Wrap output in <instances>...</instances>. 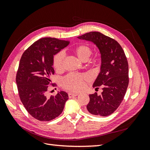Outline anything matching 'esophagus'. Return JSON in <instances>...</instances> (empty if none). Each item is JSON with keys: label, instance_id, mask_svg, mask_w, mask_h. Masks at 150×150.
Here are the masks:
<instances>
[{"label": "esophagus", "instance_id": "34e87169", "mask_svg": "<svg viewBox=\"0 0 150 150\" xmlns=\"http://www.w3.org/2000/svg\"><path fill=\"white\" fill-rule=\"evenodd\" d=\"M78 94H75V93H69V94H68V96H69V98H74V96H78Z\"/></svg>", "mask_w": 150, "mask_h": 150}]
</instances>
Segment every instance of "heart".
I'll use <instances>...</instances> for the list:
<instances>
[{
	"label": "heart",
	"mask_w": 150,
	"mask_h": 150,
	"mask_svg": "<svg viewBox=\"0 0 150 150\" xmlns=\"http://www.w3.org/2000/svg\"><path fill=\"white\" fill-rule=\"evenodd\" d=\"M75 53L80 60L83 61L85 59H88L91 54V50L86 45H81L75 49ZM64 56V53L62 52H59L54 56L53 66L56 69L61 70L62 68ZM86 78L85 75L69 74L62 78L61 83L65 89L72 91H78L84 88Z\"/></svg>",
	"instance_id": "obj_1"
}]
</instances>
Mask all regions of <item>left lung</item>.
<instances>
[{
	"label": "left lung",
	"instance_id": "1",
	"mask_svg": "<svg viewBox=\"0 0 150 150\" xmlns=\"http://www.w3.org/2000/svg\"><path fill=\"white\" fill-rule=\"evenodd\" d=\"M94 43L101 54L100 72L93 88H103L101 95L89 94L87 110L91 114L107 116L114 112L123 99L128 86V63L123 49L116 40L99 32L78 37Z\"/></svg>",
	"mask_w": 150,
	"mask_h": 150
}]
</instances>
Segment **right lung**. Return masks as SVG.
I'll return each instance as SVG.
<instances>
[{
	"instance_id": "add662e5",
	"label": "right lung",
	"mask_w": 150,
	"mask_h": 150,
	"mask_svg": "<svg viewBox=\"0 0 150 150\" xmlns=\"http://www.w3.org/2000/svg\"><path fill=\"white\" fill-rule=\"evenodd\" d=\"M69 43L56 38H42L27 49L21 58L16 75L19 97L29 114L40 121L59 116L69 98L64 91L49 98L46 96L54 74V56Z\"/></svg>"
}]
</instances>
